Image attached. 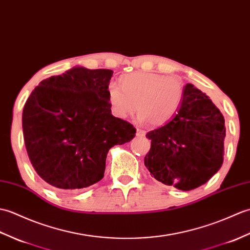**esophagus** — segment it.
Returning <instances> with one entry per match:
<instances>
[{"instance_id": "esophagus-1", "label": "esophagus", "mask_w": 250, "mask_h": 250, "mask_svg": "<svg viewBox=\"0 0 250 250\" xmlns=\"http://www.w3.org/2000/svg\"><path fill=\"white\" fill-rule=\"evenodd\" d=\"M137 136H139V137L146 136V130L140 129V128H137Z\"/></svg>"}]
</instances>
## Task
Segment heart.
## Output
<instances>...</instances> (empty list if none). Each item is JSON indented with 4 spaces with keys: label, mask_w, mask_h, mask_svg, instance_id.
<instances>
[{
    "label": "heart",
    "mask_w": 250,
    "mask_h": 250,
    "mask_svg": "<svg viewBox=\"0 0 250 250\" xmlns=\"http://www.w3.org/2000/svg\"><path fill=\"white\" fill-rule=\"evenodd\" d=\"M121 85L110 83L107 90L113 114L126 118L137 109L140 121L155 126L169 121L183 99V84L175 77L137 71L122 77Z\"/></svg>",
    "instance_id": "1"
}]
</instances>
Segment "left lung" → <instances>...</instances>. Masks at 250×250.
Segmentation results:
<instances>
[{
	"label": "left lung",
	"instance_id": "obj_1",
	"mask_svg": "<svg viewBox=\"0 0 250 250\" xmlns=\"http://www.w3.org/2000/svg\"><path fill=\"white\" fill-rule=\"evenodd\" d=\"M225 137L224 115L204 93L188 83L177 112L146 134L151 148L144 165L165 185L195 189L220 169Z\"/></svg>",
	"mask_w": 250,
	"mask_h": 250
}]
</instances>
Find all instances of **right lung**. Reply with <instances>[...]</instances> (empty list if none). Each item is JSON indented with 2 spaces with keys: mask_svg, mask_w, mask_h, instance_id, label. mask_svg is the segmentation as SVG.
I'll return each instance as SVG.
<instances>
[{
  "mask_svg": "<svg viewBox=\"0 0 250 250\" xmlns=\"http://www.w3.org/2000/svg\"><path fill=\"white\" fill-rule=\"evenodd\" d=\"M113 71L74 67L42 80L22 113L25 148L37 174L55 188L78 190L101 181L109 149L136 128L111 114Z\"/></svg>",
  "mask_w": 250,
  "mask_h": 250,
  "instance_id": "obj_1",
  "label": "right lung"
}]
</instances>
